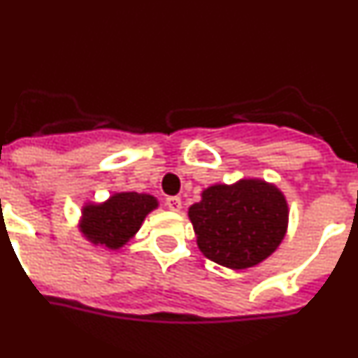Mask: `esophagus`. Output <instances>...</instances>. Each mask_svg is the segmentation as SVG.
I'll return each instance as SVG.
<instances>
[{
    "instance_id": "34e87169",
    "label": "esophagus",
    "mask_w": 358,
    "mask_h": 358,
    "mask_svg": "<svg viewBox=\"0 0 358 358\" xmlns=\"http://www.w3.org/2000/svg\"><path fill=\"white\" fill-rule=\"evenodd\" d=\"M166 206H168L171 212H180V208H182V199L176 198V196H171V198L166 199Z\"/></svg>"
}]
</instances>
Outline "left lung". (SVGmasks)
<instances>
[{"instance_id":"obj_1","label":"left lung","mask_w":358,"mask_h":358,"mask_svg":"<svg viewBox=\"0 0 358 358\" xmlns=\"http://www.w3.org/2000/svg\"><path fill=\"white\" fill-rule=\"evenodd\" d=\"M198 247L212 262L242 270L268 258L288 226V205L279 189L263 180L212 185L189 208Z\"/></svg>"}]
</instances>
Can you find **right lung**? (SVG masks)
Wrapping results in <instances>:
<instances>
[{
	"instance_id": "right-lung-1",
	"label": "right lung",
	"mask_w": 358,
	"mask_h": 358,
	"mask_svg": "<svg viewBox=\"0 0 358 358\" xmlns=\"http://www.w3.org/2000/svg\"><path fill=\"white\" fill-rule=\"evenodd\" d=\"M153 208H157L153 196L118 192L102 205H86L83 208L81 231L95 245L120 249L138 233Z\"/></svg>"
}]
</instances>
